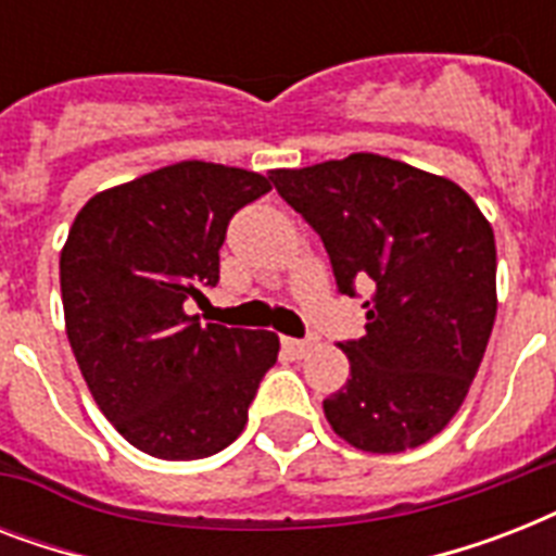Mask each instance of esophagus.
Masks as SVG:
<instances>
[{"mask_svg":"<svg viewBox=\"0 0 556 556\" xmlns=\"http://www.w3.org/2000/svg\"><path fill=\"white\" fill-rule=\"evenodd\" d=\"M282 349H286L288 355L294 357H303L308 349H312V343L308 340H296V338H282Z\"/></svg>","mask_w":556,"mask_h":556,"instance_id":"1","label":"esophagus"}]
</instances>
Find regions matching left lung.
Listing matches in <instances>:
<instances>
[{
  "label": "left lung",
  "instance_id": "obj_1",
  "mask_svg": "<svg viewBox=\"0 0 556 556\" xmlns=\"http://www.w3.org/2000/svg\"><path fill=\"white\" fill-rule=\"evenodd\" d=\"M270 181L320 233L340 291L375 286L366 334L338 343L349 380L323 401L326 421L364 453L421 447L465 404L491 340V222L456 181L371 152Z\"/></svg>",
  "mask_w": 556,
  "mask_h": 556
}]
</instances>
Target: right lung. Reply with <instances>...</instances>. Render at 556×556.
Returning a JSON list of instances; mask_svg holds the SVG:
<instances>
[{
    "label": "right lung",
    "instance_id": "1",
    "mask_svg": "<svg viewBox=\"0 0 556 556\" xmlns=\"http://www.w3.org/2000/svg\"><path fill=\"white\" fill-rule=\"evenodd\" d=\"M270 190L260 173L181 161L91 195L60 251L65 334L94 404L132 447L213 456L248 424L274 331L201 326L227 222Z\"/></svg>",
    "mask_w": 556,
    "mask_h": 556
}]
</instances>
